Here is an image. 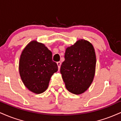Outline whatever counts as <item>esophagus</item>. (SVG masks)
Here are the masks:
<instances>
[{
    "label": "esophagus",
    "mask_w": 121,
    "mask_h": 121,
    "mask_svg": "<svg viewBox=\"0 0 121 121\" xmlns=\"http://www.w3.org/2000/svg\"><path fill=\"white\" fill-rule=\"evenodd\" d=\"M57 65L58 66V69H59V70H60V66H61V62H57Z\"/></svg>",
    "instance_id": "obj_1"
}]
</instances>
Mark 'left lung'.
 Returning a JSON list of instances; mask_svg holds the SVG:
<instances>
[{
    "label": "left lung",
    "mask_w": 121,
    "mask_h": 121,
    "mask_svg": "<svg viewBox=\"0 0 121 121\" xmlns=\"http://www.w3.org/2000/svg\"><path fill=\"white\" fill-rule=\"evenodd\" d=\"M96 64L94 46L87 40L79 39L67 47L60 68L66 89L75 95L85 92L93 82Z\"/></svg>",
    "instance_id": "1"
}]
</instances>
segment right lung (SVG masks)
Wrapping results in <instances>:
<instances>
[{"label":"right lung","instance_id":"obj_1","mask_svg":"<svg viewBox=\"0 0 121 121\" xmlns=\"http://www.w3.org/2000/svg\"><path fill=\"white\" fill-rule=\"evenodd\" d=\"M52 57L51 51L37 40L30 42L22 52L19 73L24 85L33 93L44 92L52 75L58 70L57 65Z\"/></svg>","mask_w":121,"mask_h":121}]
</instances>
